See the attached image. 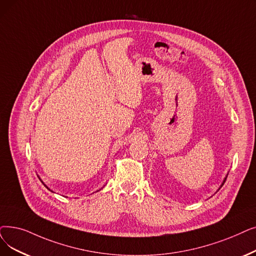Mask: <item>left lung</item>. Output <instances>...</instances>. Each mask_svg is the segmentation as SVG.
Listing matches in <instances>:
<instances>
[{
    "instance_id": "8db88e82",
    "label": "left lung",
    "mask_w": 256,
    "mask_h": 256,
    "mask_svg": "<svg viewBox=\"0 0 256 256\" xmlns=\"http://www.w3.org/2000/svg\"><path fill=\"white\" fill-rule=\"evenodd\" d=\"M227 176H228V174H227ZM227 176H226V178H225V179H224V181H223V183H222V185H220V187H222V186H223V185H224V183H225V181H226V179H227ZM220 188H218V190H220Z\"/></svg>"
}]
</instances>
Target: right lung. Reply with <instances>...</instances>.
I'll use <instances>...</instances> for the list:
<instances>
[{"instance_id":"add662e5","label":"right lung","mask_w":256,"mask_h":256,"mask_svg":"<svg viewBox=\"0 0 256 256\" xmlns=\"http://www.w3.org/2000/svg\"><path fill=\"white\" fill-rule=\"evenodd\" d=\"M40 181H42V180H40ZM44 185H45V184H44ZM45 186H46V185H45ZM46 187H47V186H46ZM47 188H48V187H47Z\"/></svg>"}]
</instances>
